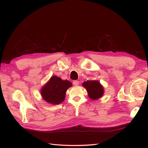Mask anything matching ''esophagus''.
I'll list each match as a JSON object with an SVG mask.
<instances>
[{
	"label": "esophagus",
	"instance_id": "esophagus-1",
	"mask_svg": "<svg viewBox=\"0 0 148 148\" xmlns=\"http://www.w3.org/2000/svg\"><path fill=\"white\" fill-rule=\"evenodd\" d=\"M73 84L74 85V86H78V85L79 84V82L77 81V80H74V81L73 82Z\"/></svg>",
	"mask_w": 148,
	"mask_h": 148
}]
</instances>
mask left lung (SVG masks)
I'll use <instances>...</instances> for the list:
<instances>
[{"label":"left lung","mask_w":148,"mask_h":148,"mask_svg":"<svg viewBox=\"0 0 148 148\" xmlns=\"http://www.w3.org/2000/svg\"><path fill=\"white\" fill-rule=\"evenodd\" d=\"M83 86L86 88L89 98L92 100L99 99L104 94V89L102 85L96 80H88L84 82Z\"/></svg>","instance_id":"left-lung-1"}]
</instances>
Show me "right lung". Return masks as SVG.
Returning a JSON list of instances; mask_svg holds the SVG:
<instances>
[{"label": "right lung", "instance_id": "obj_1", "mask_svg": "<svg viewBox=\"0 0 148 148\" xmlns=\"http://www.w3.org/2000/svg\"><path fill=\"white\" fill-rule=\"evenodd\" d=\"M72 84L68 80H62L56 76H52L49 82L42 88V96L50 104H60L65 99L67 89Z\"/></svg>", "mask_w": 148, "mask_h": 148}]
</instances>
